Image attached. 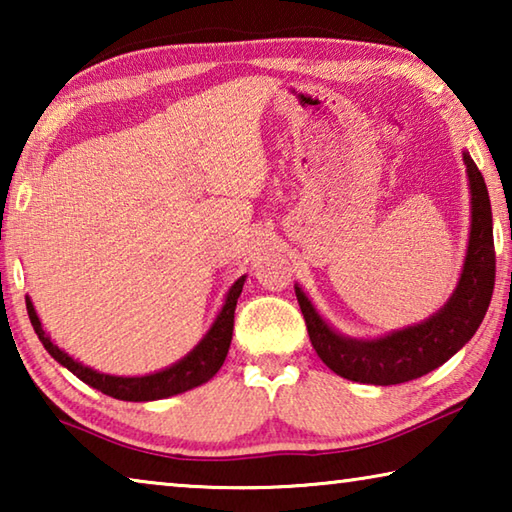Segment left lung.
Here are the masks:
<instances>
[{
	"label": "left lung",
	"mask_w": 512,
	"mask_h": 512,
	"mask_svg": "<svg viewBox=\"0 0 512 512\" xmlns=\"http://www.w3.org/2000/svg\"><path fill=\"white\" fill-rule=\"evenodd\" d=\"M463 160L472 192L470 244L454 296L436 316L384 339L354 341L329 329L302 289L296 287L309 341L336 375L375 386L404 384L443 366L479 329L495 289V239L488 187L470 155L463 153Z\"/></svg>",
	"instance_id": "obj_1"
}]
</instances>
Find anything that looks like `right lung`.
<instances>
[{"label": "right lung", "mask_w": 512, "mask_h": 512, "mask_svg": "<svg viewBox=\"0 0 512 512\" xmlns=\"http://www.w3.org/2000/svg\"><path fill=\"white\" fill-rule=\"evenodd\" d=\"M244 282L246 277H239V280L232 284L221 314L216 316L210 332L205 334V339L198 343L183 361H178L176 366H171L162 372H155V375H146V377H112L83 366V363L67 357L58 345L51 343L47 332L40 325V318L36 314V309H33L31 300H27V311L38 339L42 341V345H45V350L51 354V357L60 363V366H65L69 372H74L76 377L85 381V384H90L92 388H97V391L115 397V400L151 402V400H162V397H171V395L185 393L189 388L201 386L219 372L225 357H228L232 329H235V309H237V300L241 296V289H244Z\"/></svg>", "instance_id": "1"}]
</instances>
